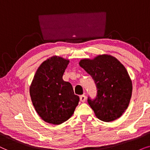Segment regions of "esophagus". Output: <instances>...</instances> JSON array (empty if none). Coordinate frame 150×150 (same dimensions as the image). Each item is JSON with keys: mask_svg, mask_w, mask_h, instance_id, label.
<instances>
[{"mask_svg": "<svg viewBox=\"0 0 150 150\" xmlns=\"http://www.w3.org/2000/svg\"><path fill=\"white\" fill-rule=\"evenodd\" d=\"M79 98H80V101H81V102H84V101H86V95H82L79 97Z\"/></svg>", "mask_w": 150, "mask_h": 150, "instance_id": "esophagus-1", "label": "esophagus"}]
</instances>
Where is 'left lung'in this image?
Wrapping results in <instances>:
<instances>
[{
	"label": "left lung",
	"instance_id": "1",
	"mask_svg": "<svg viewBox=\"0 0 150 150\" xmlns=\"http://www.w3.org/2000/svg\"><path fill=\"white\" fill-rule=\"evenodd\" d=\"M79 64L96 83L97 97L88 98L96 117L105 122L119 118L128 107L132 93V83L124 66L105 54L81 59Z\"/></svg>",
	"mask_w": 150,
	"mask_h": 150
}]
</instances>
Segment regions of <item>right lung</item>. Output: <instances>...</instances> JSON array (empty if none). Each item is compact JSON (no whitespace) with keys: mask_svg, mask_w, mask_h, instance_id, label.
<instances>
[{"mask_svg":"<svg viewBox=\"0 0 150 150\" xmlns=\"http://www.w3.org/2000/svg\"><path fill=\"white\" fill-rule=\"evenodd\" d=\"M69 59L52 56L38 69L29 88L32 103L45 122L61 124L73 115L79 101L72 85L62 79Z\"/></svg>","mask_w":150,"mask_h":150,"instance_id":"right-lung-1","label":"right lung"}]
</instances>
